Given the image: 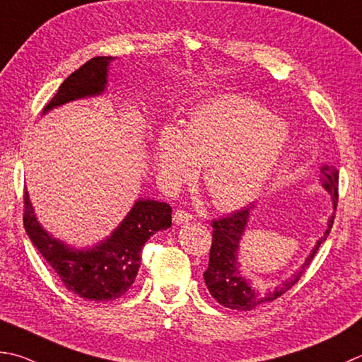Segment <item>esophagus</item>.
<instances>
[{"label":"esophagus","instance_id":"1","mask_svg":"<svg viewBox=\"0 0 362 362\" xmlns=\"http://www.w3.org/2000/svg\"><path fill=\"white\" fill-rule=\"evenodd\" d=\"M191 218H193V216H191L188 211H185V210H175L174 216H173L175 224H185V223L189 221Z\"/></svg>","mask_w":362,"mask_h":362}]
</instances>
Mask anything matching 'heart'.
<instances>
[{
    "label": "heart",
    "mask_w": 362,
    "mask_h": 362,
    "mask_svg": "<svg viewBox=\"0 0 362 362\" xmlns=\"http://www.w3.org/2000/svg\"><path fill=\"white\" fill-rule=\"evenodd\" d=\"M290 141L288 125L251 98L224 95L197 105L185 132L165 125L157 138V173L166 189L204 183L218 209L251 202L278 166Z\"/></svg>",
    "instance_id": "b5f03b06"
}]
</instances>
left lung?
Segmentation results:
<instances>
[{
  "label": "left lung",
  "mask_w": 362,
  "mask_h": 362,
  "mask_svg": "<svg viewBox=\"0 0 362 362\" xmlns=\"http://www.w3.org/2000/svg\"><path fill=\"white\" fill-rule=\"evenodd\" d=\"M320 182L322 187L328 191L332 199V207L336 211L337 205V187H339V171L334 166L323 165L320 168ZM256 205H250L243 210L235 211L233 215H229L221 219H215L211 223L214 233H211V247H210V259L209 267L204 273L205 284L210 295L224 308L235 309V310H252L260 304L270 303L281 295H284L287 290L292 288L301 274L309 267L310 260L314 259L315 252L318 251L320 245L329 235V230L334 223V214L328 219V229L325 230L323 237L317 240V245L313 247L309 256L304 260V264L300 267V270L292 278L286 279L281 284H276L267 288H257L247 282L246 278L240 274V264H238V247L240 240H242L245 229L250 221L251 211H254Z\"/></svg>",
  "instance_id": "left-lung-1"
}]
</instances>
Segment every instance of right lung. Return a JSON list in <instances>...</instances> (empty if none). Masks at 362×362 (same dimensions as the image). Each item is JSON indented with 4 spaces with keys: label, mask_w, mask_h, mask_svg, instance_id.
Returning a JSON list of instances; mask_svg holds the SVG:
<instances>
[{
    "label": "right lung",
    "mask_w": 362,
    "mask_h": 362,
    "mask_svg": "<svg viewBox=\"0 0 362 362\" xmlns=\"http://www.w3.org/2000/svg\"><path fill=\"white\" fill-rule=\"evenodd\" d=\"M112 56H97L69 75L44 115L78 98L102 95ZM23 224L28 237L67 290L84 300L111 301L125 295L141 267V250L158 230L171 228L173 209L166 202L138 199L111 235L88 250L70 247L39 224L25 187Z\"/></svg>",
    "instance_id": "obj_1"
}]
</instances>
